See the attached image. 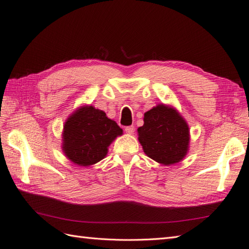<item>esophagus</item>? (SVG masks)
<instances>
[{"label":"esophagus","instance_id":"1","mask_svg":"<svg viewBox=\"0 0 249 249\" xmlns=\"http://www.w3.org/2000/svg\"><path fill=\"white\" fill-rule=\"evenodd\" d=\"M124 131H125V133H127V134H133L134 133V126L133 125H129V126H125V129H124Z\"/></svg>","mask_w":249,"mask_h":249}]
</instances>
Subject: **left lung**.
Segmentation results:
<instances>
[{
    "label": "left lung",
    "mask_w": 249,
    "mask_h": 249,
    "mask_svg": "<svg viewBox=\"0 0 249 249\" xmlns=\"http://www.w3.org/2000/svg\"><path fill=\"white\" fill-rule=\"evenodd\" d=\"M137 133L145 155L160 164H176L189 152V124L173 106L160 104L145 112Z\"/></svg>",
    "instance_id": "1"
}]
</instances>
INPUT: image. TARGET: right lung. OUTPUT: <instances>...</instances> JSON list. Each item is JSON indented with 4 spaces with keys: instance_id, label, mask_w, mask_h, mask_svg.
Segmentation results:
<instances>
[{
    "instance_id": "1",
    "label": "right lung",
    "mask_w": 249,
    "mask_h": 249,
    "mask_svg": "<svg viewBox=\"0 0 249 249\" xmlns=\"http://www.w3.org/2000/svg\"><path fill=\"white\" fill-rule=\"evenodd\" d=\"M123 135L116 122L91 105L77 108L67 118L62 134V150L71 162L90 166L103 160L109 145Z\"/></svg>"
}]
</instances>
